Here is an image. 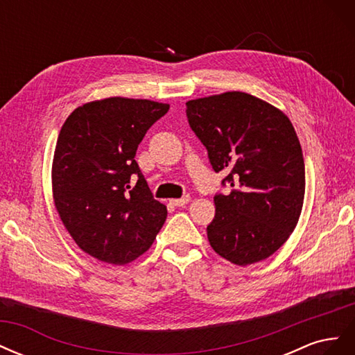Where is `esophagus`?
<instances>
[{"label": "esophagus", "mask_w": 355, "mask_h": 355, "mask_svg": "<svg viewBox=\"0 0 355 355\" xmlns=\"http://www.w3.org/2000/svg\"><path fill=\"white\" fill-rule=\"evenodd\" d=\"M189 201H191L189 196H185V197H182V198H176V200H170V202L173 204V206H176V207H184L185 204H188Z\"/></svg>", "instance_id": "esophagus-1"}]
</instances>
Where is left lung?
<instances>
[{
    "label": "left lung",
    "mask_w": 355,
    "mask_h": 355,
    "mask_svg": "<svg viewBox=\"0 0 355 355\" xmlns=\"http://www.w3.org/2000/svg\"><path fill=\"white\" fill-rule=\"evenodd\" d=\"M192 132L234 189L214 196L213 250L245 266L266 259L296 228L305 196L302 148L287 115L243 92L187 102Z\"/></svg>",
    "instance_id": "8db88e82"
}]
</instances>
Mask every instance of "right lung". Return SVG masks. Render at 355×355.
<instances>
[{"label":"right lung","mask_w":355,"mask_h":355,"mask_svg":"<svg viewBox=\"0 0 355 355\" xmlns=\"http://www.w3.org/2000/svg\"><path fill=\"white\" fill-rule=\"evenodd\" d=\"M168 108L148 99L108 98L78 106L60 128L53 200L73 241L96 259L135 261L166 222L167 209L153 197L135 155Z\"/></svg>","instance_id":"1"}]
</instances>
